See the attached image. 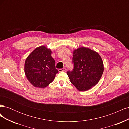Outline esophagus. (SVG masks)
I'll return each instance as SVG.
<instances>
[{"instance_id": "obj_1", "label": "esophagus", "mask_w": 129, "mask_h": 129, "mask_svg": "<svg viewBox=\"0 0 129 129\" xmlns=\"http://www.w3.org/2000/svg\"><path fill=\"white\" fill-rule=\"evenodd\" d=\"M66 68H62V69H58V72H64V71H66Z\"/></svg>"}]
</instances>
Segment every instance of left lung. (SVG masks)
<instances>
[{
    "instance_id": "8db88e82",
    "label": "left lung",
    "mask_w": 129,
    "mask_h": 129,
    "mask_svg": "<svg viewBox=\"0 0 129 129\" xmlns=\"http://www.w3.org/2000/svg\"><path fill=\"white\" fill-rule=\"evenodd\" d=\"M74 69L67 72L70 81L80 91L90 89L98 83L103 71L102 58L97 52L84 47L73 50Z\"/></svg>"
}]
</instances>
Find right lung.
<instances>
[{
  "label": "right lung",
  "instance_id": "obj_1",
  "mask_svg": "<svg viewBox=\"0 0 129 129\" xmlns=\"http://www.w3.org/2000/svg\"><path fill=\"white\" fill-rule=\"evenodd\" d=\"M51 55V49L45 46H41L33 50L26 58L25 73L27 79L34 87H47L58 72Z\"/></svg>",
  "mask_w": 129,
  "mask_h": 129
}]
</instances>
